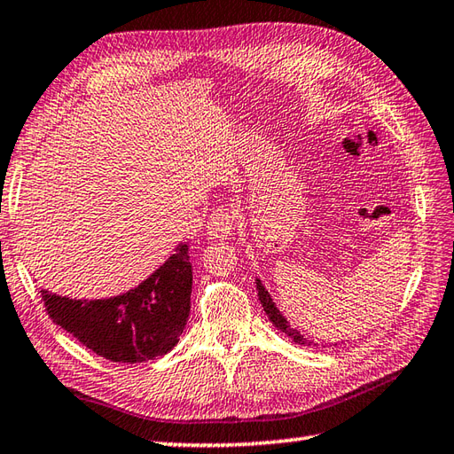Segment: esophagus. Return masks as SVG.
Here are the masks:
<instances>
[{
	"mask_svg": "<svg viewBox=\"0 0 454 454\" xmlns=\"http://www.w3.org/2000/svg\"><path fill=\"white\" fill-rule=\"evenodd\" d=\"M234 222H236V216L232 210L216 208L208 220L207 232L212 239H228L234 232Z\"/></svg>",
	"mask_w": 454,
	"mask_h": 454,
	"instance_id": "obj_1",
	"label": "esophagus"
}]
</instances>
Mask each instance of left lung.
<instances>
[{
    "label": "left lung",
    "instance_id": "left-lung-1",
    "mask_svg": "<svg viewBox=\"0 0 454 454\" xmlns=\"http://www.w3.org/2000/svg\"><path fill=\"white\" fill-rule=\"evenodd\" d=\"M255 289H257V297H260V303H262V307H263V310H265V315L270 317V321L275 325V328H279L281 333H286L289 339L293 340V342H297V344H313L310 340H307L303 334H301L297 328H293L291 325H289V321L286 317H283V313L281 310L278 309V305L273 303V299H271V295H270V291L265 289V286L262 283V279L257 278L255 279Z\"/></svg>",
    "mask_w": 454,
    "mask_h": 454
}]
</instances>
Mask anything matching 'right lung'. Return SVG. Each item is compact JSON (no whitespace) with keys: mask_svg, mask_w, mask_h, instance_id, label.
<instances>
[{"mask_svg":"<svg viewBox=\"0 0 454 454\" xmlns=\"http://www.w3.org/2000/svg\"><path fill=\"white\" fill-rule=\"evenodd\" d=\"M192 263L179 244L163 265L121 295L70 299L47 289L41 297L52 323L110 362L139 364L175 348L191 313Z\"/></svg>","mask_w":454,"mask_h":454,"instance_id":"add662e5","label":"right lung"}]
</instances>
